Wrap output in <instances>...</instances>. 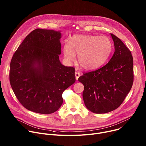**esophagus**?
Returning <instances> with one entry per match:
<instances>
[{"label": "esophagus", "instance_id": "34e87169", "mask_svg": "<svg viewBox=\"0 0 146 146\" xmlns=\"http://www.w3.org/2000/svg\"><path fill=\"white\" fill-rule=\"evenodd\" d=\"M75 75L76 79V80H78V78H79V76H80V72H79L76 71V72H75Z\"/></svg>", "mask_w": 146, "mask_h": 146}]
</instances>
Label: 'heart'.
Instances as JSON below:
<instances>
[{
    "mask_svg": "<svg viewBox=\"0 0 146 146\" xmlns=\"http://www.w3.org/2000/svg\"><path fill=\"white\" fill-rule=\"evenodd\" d=\"M112 48L106 36L74 35L62 47L65 61L71 64L78 55V63L82 69L93 70L100 67L109 57Z\"/></svg>",
    "mask_w": 146,
    "mask_h": 146,
    "instance_id": "b5f03b06",
    "label": "heart"
}]
</instances>
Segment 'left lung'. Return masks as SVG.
<instances>
[{
	"label": "left lung",
	"instance_id": "obj_1",
	"mask_svg": "<svg viewBox=\"0 0 146 146\" xmlns=\"http://www.w3.org/2000/svg\"><path fill=\"white\" fill-rule=\"evenodd\" d=\"M110 35L115 52L109 62L78 78L84 85L82 96L85 105L95 114H104L119 107L133 82L131 52L120 39L112 34Z\"/></svg>",
	"mask_w": 146,
	"mask_h": 146
}]
</instances>
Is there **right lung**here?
<instances>
[{"label": "right lung", "instance_id": "obj_1", "mask_svg": "<svg viewBox=\"0 0 146 146\" xmlns=\"http://www.w3.org/2000/svg\"><path fill=\"white\" fill-rule=\"evenodd\" d=\"M60 31L36 29L26 36L14 54L10 82L27 110L48 114L61 106L63 92L75 82V68L61 63Z\"/></svg>", "mask_w": 146, "mask_h": 146}]
</instances>
